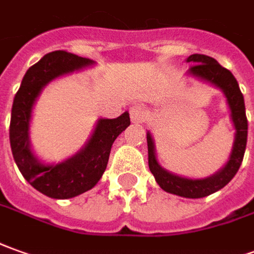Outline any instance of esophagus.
I'll return each instance as SVG.
<instances>
[{"mask_svg": "<svg viewBox=\"0 0 254 254\" xmlns=\"http://www.w3.org/2000/svg\"><path fill=\"white\" fill-rule=\"evenodd\" d=\"M130 117L132 123H144L146 119V110L141 105H134L130 108Z\"/></svg>", "mask_w": 254, "mask_h": 254, "instance_id": "obj_1", "label": "esophagus"}]
</instances>
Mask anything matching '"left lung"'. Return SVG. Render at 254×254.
I'll return each instance as SVG.
<instances>
[{
	"instance_id": "left-lung-1",
	"label": "left lung",
	"mask_w": 254,
	"mask_h": 254,
	"mask_svg": "<svg viewBox=\"0 0 254 254\" xmlns=\"http://www.w3.org/2000/svg\"><path fill=\"white\" fill-rule=\"evenodd\" d=\"M187 62L193 64L188 70L190 76H193L213 84L223 91L227 98V104L231 110V119L235 127V139L232 145L230 159L221 170L216 174L206 178H185L173 174L170 171L163 169L156 159L155 153V142L150 132L146 134L148 142V163L149 170L153 174L156 183L160 188L169 193H174L178 196L197 199V197L209 196L217 192L230 183L239 170L242 160H244L246 142H248V119L245 112L244 95L239 90L237 78L228 69L223 67L214 58L193 54L187 58Z\"/></svg>"
}]
</instances>
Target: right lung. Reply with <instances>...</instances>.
Wrapping results in <instances>:
<instances>
[{"mask_svg": "<svg viewBox=\"0 0 254 254\" xmlns=\"http://www.w3.org/2000/svg\"><path fill=\"white\" fill-rule=\"evenodd\" d=\"M91 64V59L66 51L50 52L26 71L13 99L9 126L13 159L27 183L54 199H70L94 188L106 170L115 139L130 126L128 112L116 119H99L88 142L74 156L58 164H45L34 156L29 130L38 95L52 80Z\"/></svg>", "mask_w": 254, "mask_h": 254, "instance_id": "obj_1", "label": "right lung"}]
</instances>
